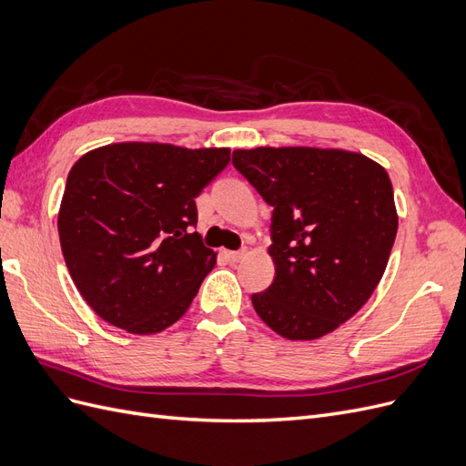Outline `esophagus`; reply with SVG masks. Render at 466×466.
<instances>
[{
    "mask_svg": "<svg viewBox=\"0 0 466 466\" xmlns=\"http://www.w3.org/2000/svg\"><path fill=\"white\" fill-rule=\"evenodd\" d=\"M245 255H247V248H241V250H229V252H228V258H229L231 262H238V260H241Z\"/></svg>",
    "mask_w": 466,
    "mask_h": 466,
    "instance_id": "1",
    "label": "esophagus"
}]
</instances>
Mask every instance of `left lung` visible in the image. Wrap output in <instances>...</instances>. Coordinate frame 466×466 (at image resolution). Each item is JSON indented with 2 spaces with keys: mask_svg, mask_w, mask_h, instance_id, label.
I'll list each match as a JSON object with an SVG mask.
<instances>
[{
  "mask_svg": "<svg viewBox=\"0 0 466 466\" xmlns=\"http://www.w3.org/2000/svg\"><path fill=\"white\" fill-rule=\"evenodd\" d=\"M233 165L272 211V286L257 315L288 340H317L368 303L399 229L389 173L332 147L235 149Z\"/></svg>",
  "mask_w": 466,
  "mask_h": 466,
  "instance_id": "obj_1",
  "label": "left lung"
}]
</instances>
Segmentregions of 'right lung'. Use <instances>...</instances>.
<instances>
[{
  "label": "right lung",
  "instance_id": "1",
  "mask_svg": "<svg viewBox=\"0 0 466 466\" xmlns=\"http://www.w3.org/2000/svg\"><path fill=\"white\" fill-rule=\"evenodd\" d=\"M229 159V147L120 142L74 163L58 211L60 245L98 317L147 336L187 313L218 257L192 231L194 200Z\"/></svg>",
  "mask_w": 466,
  "mask_h": 466
}]
</instances>
